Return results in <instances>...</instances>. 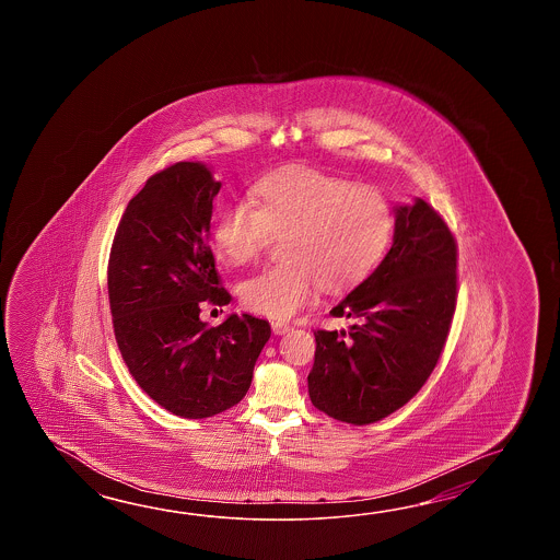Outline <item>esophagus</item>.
<instances>
[{
	"mask_svg": "<svg viewBox=\"0 0 560 560\" xmlns=\"http://www.w3.org/2000/svg\"><path fill=\"white\" fill-rule=\"evenodd\" d=\"M290 330V326L284 324V322H272V332L275 334H284Z\"/></svg>",
	"mask_w": 560,
	"mask_h": 560,
	"instance_id": "34e87169",
	"label": "esophagus"
}]
</instances>
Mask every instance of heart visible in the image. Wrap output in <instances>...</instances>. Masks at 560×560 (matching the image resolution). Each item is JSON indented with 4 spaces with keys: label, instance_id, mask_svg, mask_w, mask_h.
Segmentation results:
<instances>
[{
    "label": "heart",
    "instance_id": "heart-1",
    "mask_svg": "<svg viewBox=\"0 0 560 560\" xmlns=\"http://www.w3.org/2000/svg\"><path fill=\"white\" fill-rule=\"evenodd\" d=\"M390 202L372 186L314 167H284L260 179L254 206L215 215L212 242L232 264L256 262L282 238L276 264L240 285L246 308L288 320L316 294L342 292L378 264L393 236Z\"/></svg>",
    "mask_w": 560,
    "mask_h": 560
}]
</instances>
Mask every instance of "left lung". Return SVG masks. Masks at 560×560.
I'll use <instances>...</instances> for the list:
<instances>
[{"label":"left lung","mask_w":560,"mask_h":560,"mask_svg":"<svg viewBox=\"0 0 560 560\" xmlns=\"http://www.w3.org/2000/svg\"><path fill=\"white\" fill-rule=\"evenodd\" d=\"M458 246L424 200L398 206L393 246L346 294L334 318L348 330H316L312 405L348 424H372L417 396L441 360L458 296Z\"/></svg>","instance_id":"8db88e82"}]
</instances>
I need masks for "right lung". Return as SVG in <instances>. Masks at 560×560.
I'll use <instances>...</instances> for the list:
<instances>
[{"mask_svg": "<svg viewBox=\"0 0 560 560\" xmlns=\"http://www.w3.org/2000/svg\"><path fill=\"white\" fill-rule=\"evenodd\" d=\"M220 182L196 162L150 176L119 220L107 262V296L119 352L162 408L208 418L238 405L270 324L232 314L220 326L200 320L203 304L226 306L210 248Z\"/></svg>", "mask_w": 560, "mask_h": 560, "instance_id": "right-lung-1", "label": "right lung"}]
</instances>
